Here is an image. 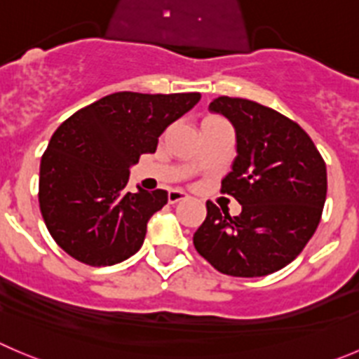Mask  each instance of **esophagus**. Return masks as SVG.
<instances>
[{
    "label": "esophagus",
    "instance_id": "34e87169",
    "mask_svg": "<svg viewBox=\"0 0 359 359\" xmlns=\"http://www.w3.org/2000/svg\"><path fill=\"white\" fill-rule=\"evenodd\" d=\"M167 199H169V204H176V203H180V201L189 199V196H187L183 190H170L169 196H167Z\"/></svg>",
    "mask_w": 359,
    "mask_h": 359
}]
</instances>
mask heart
<instances>
[{"label":"heart","mask_w":359,"mask_h":359,"mask_svg":"<svg viewBox=\"0 0 359 359\" xmlns=\"http://www.w3.org/2000/svg\"><path fill=\"white\" fill-rule=\"evenodd\" d=\"M211 119H218V118H215V116H208V118L204 119V121H211Z\"/></svg>","instance_id":"heart-1"}]
</instances>
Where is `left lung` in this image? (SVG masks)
Returning a JSON list of instances; mask_svg holds the SVG:
<instances>
[{
	"mask_svg": "<svg viewBox=\"0 0 359 359\" xmlns=\"http://www.w3.org/2000/svg\"><path fill=\"white\" fill-rule=\"evenodd\" d=\"M210 111L236 132L233 170L222 194L241 204L231 217L208 201L196 250L220 273L264 276L294 261L316 233L326 201V163L298 123L247 98L218 97Z\"/></svg>",
	"mask_w": 359,
	"mask_h": 359,
	"instance_id": "obj_1",
	"label": "left lung"
}]
</instances>
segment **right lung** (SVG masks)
Instances as JSON below:
<instances>
[{
  "label": "right lung",
  "instance_id": "right-lung-1",
  "mask_svg": "<svg viewBox=\"0 0 359 359\" xmlns=\"http://www.w3.org/2000/svg\"><path fill=\"white\" fill-rule=\"evenodd\" d=\"M201 93L119 91L57 126L40 162L39 203L57 245L90 266H112L142 247L165 190L126 192L130 167L155 153L158 137Z\"/></svg>",
  "mask_w": 359,
  "mask_h": 359
}]
</instances>
